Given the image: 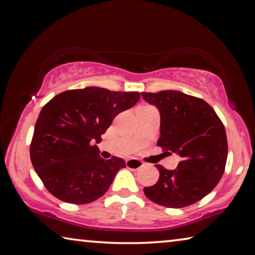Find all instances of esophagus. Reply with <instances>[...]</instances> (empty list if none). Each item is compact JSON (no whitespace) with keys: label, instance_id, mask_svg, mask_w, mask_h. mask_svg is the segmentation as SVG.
Returning a JSON list of instances; mask_svg holds the SVG:
<instances>
[{"label":"esophagus","instance_id":"34e87169","mask_svg":"<svg viewBox=\"0 0 255 255\" xmlns=\"http://www.w3.org/2000/svg\"><path fill=\"white\" fill-rule=\"evenodd\" d=\"M127 167H130V169H140L141 166L144 165V163L140 161V159L137 158H129L126 161Z\"/></svg>","mask_w":255,"mask_h":255}]
</instances>
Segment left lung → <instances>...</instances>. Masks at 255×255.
I'll use <instances>...</instances> for the list:
<instances>
[{
	"label": "left lung",
	"mask_w": 255,
	"mask_h": 255,
	"mask_svg": "<svg viewBox=\"0 0 255 255\" xmlns=\"http://www.w3.org/2000/svg\"><path fill=\"white\" fill-rule=\"evenodd\" d=\"M141 96L161 115L157 145L181 156L173 171L156 164L158 181L144 188L145 195L167 208L195 204L213 191L225 171L228 145L224 124L200 98L173 90Z\"/></svg>",
	"instance_id": "obj_1"
}]
</instances>
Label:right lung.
I'll use <instances>...</instances> for the list:
<instances>
[{"instance_id":"add662e5","label":"right lung","mask_w":255,"mask_h":255,"mask_svg":"<svg viewBox=\"0 0 255 255\" xmlns=\"http://www.w3.org/2000/svg\"><path fill=\"white\" fill-rule=\"evenodd\" d=\"M139 98V92L90 86L62 92L46 103L34 126L30 158L51 195L74 205L105 195L126 163L116 156L103 159L96 143L116 116Z\"/></svg>"}]
</instances>
